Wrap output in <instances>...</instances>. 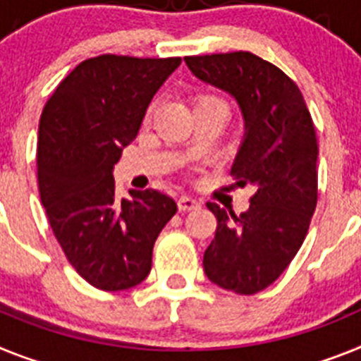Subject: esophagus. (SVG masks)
<instances>
[{"instance_id": "obj_1", "label": "esophagus", "mask_w": 361, "mask_h": 361, "mask_svg": "<svg viewBox=\"0 0 361 361\" xmlns=\"http://www.w3.org/2000/svg\"><path fill=\"white\" fill-rule=\"evenodd\" d=\"M178 209L180 211H194V209H200V202L198 200L190 198V196H181L180 200H178Z\"/></svg>"}]
</instances>
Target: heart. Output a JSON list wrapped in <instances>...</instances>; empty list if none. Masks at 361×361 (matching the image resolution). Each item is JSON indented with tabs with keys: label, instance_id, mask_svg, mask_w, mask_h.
I'll return each mask as SVG.
<instances>
[{
	"label": "heart",
	"instance_id": "b5f03b06",
	"mask_svg": "<svg viewBox=\"0 0 361 361\" xmlns=\"http://www.w3.org/2000/svg\"><path fill=\"white\" fill-rule=\"evenodd\" d=\"M205 102H219L218 98H214V96H202V98L198 99V103H205ZM150 114V112H149Z\"/></svg>",
	"mask_w": 361,
	"mask_h": 361
}]
</instances>
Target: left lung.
<instances>
[{
  "instance_id": "1",
  "label": "left lung",
  "mask_w": 361,
  "mask_h": 361,
  "mask_svg": "<svg viewBox=\"0 0 361 361\" xmlns=\"http://www.w3.org/2000/svg\"><path fill=\"white\" fill-rule=\"evenodd\" d=\"M185 63L203 83L236 99L245 133L231 176L241 187H255L240 216L207 203L218 227L203 255V271L221 289L256 294L289 267L314 214V125L296 83L256 54L187 56Z\"/></svg>"
}]
</instances>
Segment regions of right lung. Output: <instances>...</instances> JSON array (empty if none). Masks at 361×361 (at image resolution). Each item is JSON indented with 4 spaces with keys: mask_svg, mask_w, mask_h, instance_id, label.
I'll return each instance as SVG.
<instances>
[{
    "mask_svg": "<svg viewBox=\"0 0 361 361\" xmlns=\"http://www.w3.org/2000/svg\"><path fill=\"white\" fill-rule=\"evenodd\" d=\"M181 58L103 54L65 78L43 109L37 183L47 218L71 265L102 290L142 283L152 247L176 214L154 189L114 194V165L133 142L154 94Z\"/></svg>",
    "mask_w": 361,
    "mask_h": 361,
    "instance_id": "1",
    "label": "right lung"
}]
</instances>
